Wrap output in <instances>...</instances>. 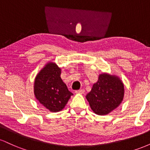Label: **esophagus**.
Masks as SVG:
<instances>
[{
    "instance_id": "esophagus-1",
    "label": "esophagus",
    "mask_w": 150,
    "mask_h": 150,
    "mask_svg": "<svg viewBox=\"0 0 150 150\" xmlns=\"http://www.w3.org/2000/svg\"><path fill=\"white\" fill-rule=\"evenodd\" d=\"M75 93H76V94H84V93H85V89H79V90H76L75 92Z\"/></svg>"
}]
</instances>
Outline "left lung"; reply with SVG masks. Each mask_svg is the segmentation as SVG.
<instances>
[{
  "instance_id": "left-lung-1",
  "label": "left lung",
  "mask_w": 150,
  "mask_h": 150,
  "mask_svg": "<svg viewBox=\"0 0 150 150\" xmlns=\"http://www.w3.org/2000/svg\"><path fill=\"white\" fill-rule=\"evenodd\" d=\"M124 85L118 76L101 73L98 81L86 96L89 106L97 115L108 114L121 104L124 97Z\"/></svg>"
}]
</instances>
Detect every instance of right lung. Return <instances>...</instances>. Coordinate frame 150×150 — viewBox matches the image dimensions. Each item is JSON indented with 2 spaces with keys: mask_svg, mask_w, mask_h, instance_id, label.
<instances>
[{
  "mask_svg": "<svg viewBox=\"0 0 150 150\" xmlns=\"http://www.w3.org/2000/svg\"><path fill=\"white\" fill-rule=\"evenodd\" d=\"M61 74V68L53 62H49L34 80L36 99L51 112H58L63 109L73 95L62 80Z\"/></svg>",
  "mask_w": 150,
  "mask_h": 150,
  "instance_id": "add662e5",
  "label": "right lung"
}]
</instances>
